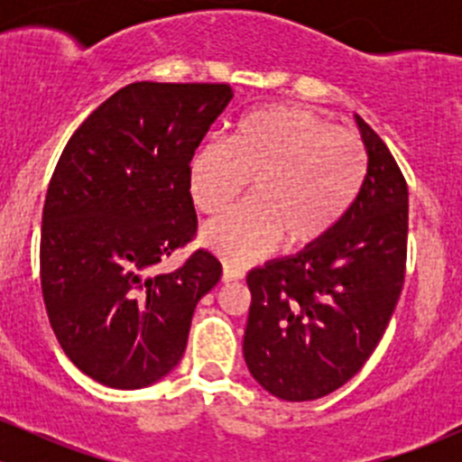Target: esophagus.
I'll list each match as a JSON object with an SVG mask.
<instances>
[{"label": "esophagus", "instance_id": "esophagus-1", "mask_svg": "<svg viewBox=\"0 0 462 462\" xmlns=\"http://www.w3.org/2000/svg\"><path fill=\"white\" fill-rule=\"evenodd\" d=\"M244 268H239V265H232V263H223V274L221 279L223 282H239V279H244Z\"/></svg>", "mask_w": 462, "mask_h": 462}]
</instances>
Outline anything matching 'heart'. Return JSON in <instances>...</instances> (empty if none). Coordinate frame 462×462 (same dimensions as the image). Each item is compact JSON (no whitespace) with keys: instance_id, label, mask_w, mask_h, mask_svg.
Returning <instances> with one entry per match:
<instances>
[{"instance_id":"heart-1","label":"heart","mask_w":462,"mask_h":462,"mask_svg":"<svg viewBox=\"0 0 462 462\" xmlns=\"http://www.w3.org/2000/svg\"><path fill=\"white\" fill-rule=\"evenodd\" d=\"M365 143L297 106H263L221 141H205L188 165V188L205 214L230 208L253 180L248 201L209 221L205 248L248 263L283 241L288 248L328 235L351 209L366 179Z\"/></svg>"}]
</instances>
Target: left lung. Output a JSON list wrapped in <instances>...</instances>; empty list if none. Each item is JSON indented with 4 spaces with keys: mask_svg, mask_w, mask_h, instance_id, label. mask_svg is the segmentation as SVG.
Instances as JSON below:
<instances>
[{
    "mask_svg": "<svg viewBox=\"0 0 462 462\" xmlns=\"http://www.w3.org/2000/svg\"><path fill=\"white\" fill-rule=\"evenodd\" d=\"M356 123L369 156L356 203L328 235L245 277V365L288 402L324 398L365 366L404 283L407 183L382 138L360 116Z\"/></svg>",
    "mask_w": 462,
    "mask_h": 462,
    "instance_id": "obj_1",
    "label": "left lung"
}]
</instances>
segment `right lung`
Segmentation results:
<instances>
[{"label":"right lung","mask_w":462,"mask_h":462,"mask_svg":"<svg viewBox=\"0 0 462 462\" xmlns=\"http://www.w3.org/2000/svg\"><path fill=\"white\" fill-rule=\"evenodd\" d=\"M230 85L134 82L64 147L42 214L40 277L69 360L111 389H143L183 357L221 263L197 250L152 274L197 232L188 165L232 100Z\"/></svg>","instance_id":"add662e5"}]
</instances>
